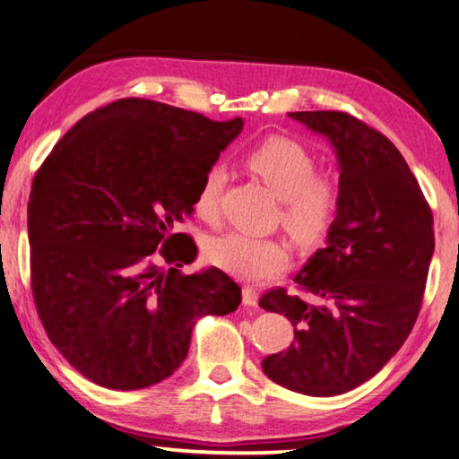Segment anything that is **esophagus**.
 <instances>
[{"label": "esophagus", "instance_id": "34e87169", "mask_svg": "<svg viewBox=\"0 0 459 459\" xmlns=\"http://www.w3.org/2000/svg\"><path fill=\"white\" fill-rule=\"evenodd\" d=\"M242 302H245L247 307H256L258 304L256 289H253V286H245V289H242Z\"/></svg>", "mask_w": 459, "mask_h": 459}]
</instances>
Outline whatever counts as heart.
<instances>
[{
	"label": "heart",
	"instance_id": "obj_1",
	"mask_svg": "<svg viewBox=\"0 0 459 459\" xmlns=\"http://www.w3.org/2000/svg\"><path fill=\"white\" fill-rule=\"evenodd\" d=\"M247 163L271 191L282 199V222L302 242H316L334 222L340 191L330 177L316 173V160L300 143L271 137L248 152ZM227 170L211 167L201 178L195 195V211L201 219L212 221L219 214V199ZM211 263L242 281L263 282L290 266V248L281 238L229 232L212 238L206 247Z\"/></svg>",
	"mask_w": 459,
	"mask_h": 459
}]
</instances>
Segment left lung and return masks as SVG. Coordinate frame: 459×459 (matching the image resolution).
I'll use <instances>...</instances> for the list:
<instances>
[{"mask_svg":"<svg viewBox=\"0 0 459 459\" xmlns=\"http://www.w3.org/2000/svg\"><path fill=\"white\" fill-rule=\"evenodd\" d=\"M290 119L330 141L340 204L326 245L294 282L320 304L284 289L260 308L284 314L294 342L263 360L273 382L307 396H338L368 382L410 336L434 255V219L402 152L382 133L340 111Z\"/></svg>","mask_w":459,"mask_h":459,"instance_id":"8db88e82","label":"left lung"}]
</instances>
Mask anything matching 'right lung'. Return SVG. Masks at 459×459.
<instances>
[{"instance_id":"add662e5","label":"right lung","mask_w":459,"mask_h":459,"mask_svg":"<svg viewBox=\"0 0 459 459\" xmlns=\"http://www.w3.org/2000/svg\"><path fill=\"white\" fill-rule=\"evenodd\" d=\"M242 125L119 99L77 121L38 170L27 204L35 308L87 380L111 390L163 382L196 320L238 308L240 286L219 268L181 274L199 250L175 227Z\"/></svg>"}]
</instances>
